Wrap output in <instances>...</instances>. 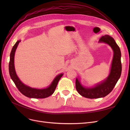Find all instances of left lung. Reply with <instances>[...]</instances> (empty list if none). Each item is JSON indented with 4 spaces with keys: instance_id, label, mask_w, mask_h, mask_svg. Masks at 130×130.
I'll return each instance as SVG.
<instances>
[{
    "instance_id": "8db88e82",
    "label": "left lung",
    "mask_w": 130,
    "mask_h": 130,
    "mask_svg": "<svg viewBox=\"0 0 130 130\" xmlns=\"http://www.w3.org/2000/svg\"><path fill=\"white\" fill-rule=\"evenodd\" d=\"M99 42L106 43L111 47L113 51V57L107 77L93 87H85L81 84L79 78H76L75 85L77 92L82 96L89 99L103 98L107 95L115 87L121 74V52L115 40L109 35H105L100 38Z\"/></svg>"
}]
</instances>
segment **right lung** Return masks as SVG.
I'll return each instance as SVG.
<instances>
[{"mask_svg":"<svg viewBox=\"0 0 130 130\" xmlns=\"http://www.w3.org/2000/svg\"><path fill=\"white\" fill-rule=\"evenodd\" d=\"M21 40H19L17 41V42L15 43V44L13 46L10 53L9 69L11 79L12 80L15 85L16 86L17 88L18 89L19 91L26 97L30 98H36V99H42V98H45L52 95L56 88V86L59 80H60L61 77L63 76V74L61 73L60 74L57 75L54 78V79L53 80L52 83H51V84L48 87L45 88H34L23 84L17 75L14 64L15 52Z\"/></svg>","mask_w":130,"mask_h":130,"instance_id":"add662e5","label":"right lung"}]
</instances>
